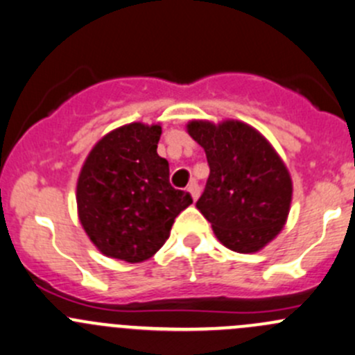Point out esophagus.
I'll return each instance as SVG.
<instances>
[{
	"instance_id": "obj_1",
	"label": "esophagus",
	"mask_w": 355,
	"mask_h": 355,
	"mask_svg": "<svg viewBox=\"0 0 355 355\" xmlns=\"http://www.w3.org/2000/svg\"><path fill=\"white\" fill-rule=\"evenodd\" d=\"M187 190L190 192V196H192V199H193V200L199 199V196H200V187H199V184H197L196 180L190 182L189 187H187Z\"/></svg>"
}]
</instances>
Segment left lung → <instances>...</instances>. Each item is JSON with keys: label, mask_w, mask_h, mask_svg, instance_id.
Here are the masks:
<instances>
[{"label": "left lung", "mask_w": 355, "mask_h": 355, "mask_svg": "<svg viewBox=\"0 0 355 355\" xmlns=\"http://www.w3.org/2000/svg\"><path fill=\"white\" fill-rule=\"evenodd\" d=\"M187 129L206 151L211 170L197 209L227 248L259 252L289 214V171L266 137L243 122L192 121Z\"/></svg>", "instance_id": "8db88e82"}]
</instances>
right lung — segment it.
<instances>
[{"mask_svg": "<svg viewBox=\"0 0 355 355\" xmlns=\"http://www.w3.org/2000/svg\"><path fill=\"white\" fill-rule=\"evenodd\" d=\"M159 136V125H122L95 144L81 168L78 214L103 255L130 263L149 259L192 204L189 192L171 187L168 162L156 153Z\"/></svg>", "mask_w": 355, "mask_h": 355, "instance_id": "1", "label": "right lung"}]
</instances>
